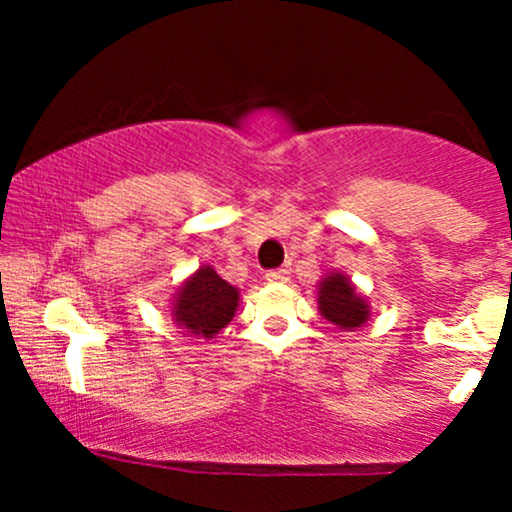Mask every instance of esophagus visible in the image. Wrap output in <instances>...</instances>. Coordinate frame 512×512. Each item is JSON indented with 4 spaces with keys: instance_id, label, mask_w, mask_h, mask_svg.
<instances>
[{
    "instance_id": "34e87169",
    "label": "esophagus",
    "mask_w": 512,
    "mask_h": 512,
    "mask_svg": "<svg viewBox=\"0 0 512 512\" xmlns=\"http://www.w3.org/2000/svg\"><path fill=\"white\" fill-rule=\"evenodd\" d=\"M286 279H289V269H272V272H267V281H274V284H281Z\"/></svg>"
}]
</instances>
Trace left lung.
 I'll return each instance as SVG.
<instances>
[{
	"instance_id": "8db88e82",
	"label": "left lung",
	"mask_w": 512,
	"mask_h": 512,
	"mask_svg": "<svg viewBox=\"0 0 512 512\" xmlns=\"http://www.w3.org/2000/svg\"><path fill=\"white\" fill-rule=\"evenodd\" d=\"M317 305L325 320L342 330H356L368 320V305L358 296L354 284L344 274H330L317 291Z\"/></svg>"
}]
</instances>
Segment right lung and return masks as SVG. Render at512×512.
Segmentation results:
<instances>
[{"label": "right lung", "mask_w": 512, "mask_h": 512, "mask_svg": "<svg viewBox=\"0 0 512 512\" xmlns=\"http://www.w3.org/2000/svg\"><path fill=\"white\" fill-rule=\"evenodd\" d=\"M238 308V291L223 281L211 267L197 269L178 291L173 303V320L192 337L211 339L233 320Z\"/></svg>", "instance_id": "add662e5"}]
</instances>
